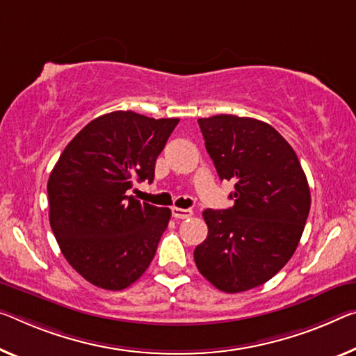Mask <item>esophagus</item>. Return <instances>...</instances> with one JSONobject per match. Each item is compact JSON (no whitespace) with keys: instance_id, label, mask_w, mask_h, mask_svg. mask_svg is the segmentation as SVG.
Segmentation results:
<instances>
[{"instance_id":"34e87169","label":"esophagus","mask_w":356,"mask_h":356,"mask_svg":"<svg viewBox=\"0 0 356 356\" xmlns=\"http://www.w3.org/2000/svg\"><path fill=\"white\" fill-rule=\"evenodd\" d=\"M172 215H173V218H177V220H186V218L193 216V210H189V209H178V207H173Z\"/></svg>"}]
</instances>
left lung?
Segmentation results:
<instances>
[{"label":"left lung","mask_w":356,"mask_h":356,"mask_svg":"<svg viewBox=\"0 0 356 356\" xmlns=\"http://www.w3.org/2000/svg\"><path fill=\"white\" fill-rule=\"evenodd\" d=\"M221 181H234V205L205 210L209 235L194 250L199 272L224 293L266 283L296 251L310 189L296 152L272 125L232 114L199 119Z\"/></svg>","instance_id":"8db88e82"}]
</instances>
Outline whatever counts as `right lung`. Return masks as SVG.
Wrapping results in <instances>:
<instances>
[{"mask_svg":"<svg viewBox=\"0 0 356 356\" xmlns=\"http://www.w3.org/2000/svg\"><path fill=\"white\" fill-rule=\"evenodd\" d=\"M179 119L114 111L89 122L49 177V221L65 259L92 285L121 291L143 275L170 221L129 195L152 181L156 159Z\"/></svg>","mask_w":356,"mask_h":356,"instance_id":"obj_1","label":"right lung"}]
</instances>
